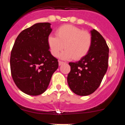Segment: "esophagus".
<instances>
[{"mask_svg": "<svg viewBox=\"0 0 125 125\" xmlns=\"http://www.w3.org/2000/svg\"><path fill=\"white\" fill-rule=\"evenodd\" d=\"M64 62L61 61H59V66H61V65H62V64H64Z\"/></svg>", "mask_w": 125, "mask_h": 125, "instance_id": "obj_1", "label": "esophagus"}]
</instances>
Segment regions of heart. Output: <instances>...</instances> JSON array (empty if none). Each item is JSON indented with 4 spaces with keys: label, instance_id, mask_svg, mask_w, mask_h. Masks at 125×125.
<instances>
[{
    "label": "heart",
    "instance_id": "1",
    "mask_svg": "<svg viewBox=\"0 0 125 125\" xmlns=\"http://www.w3.org/2000/svg\"><path fill=\"white\" fill-rule=\"evenodd\" d=\"M91 44L92 37L88 31L70 24L62 25L56 31V36L47 37V45L53 56L57 57L66 48L60 56L64 59H81L89 52Z\"/></svg>",
    "mask_w": 125,
    "mask_h": 125
}]
</instances>
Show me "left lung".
<instances>
[{
	"mask_svg": "<svg viewBox=\"0 0 125 125\" xmlns=\"http://www.w3.org/2000/svg\"><path fill=\"white\" fill-rule=\"evenodd\" d=\"M92 44L89 52L79 61L69 62L68 83L71 91L88 96L98 89L108 67L109 48L106 41L95 29L90 31Z\"/></svg>",
	"mask_w": 125,
	"mask_h": 125,
	"instance_id": "left-lung-1",
	"label": "left lung"
}]
</instances>
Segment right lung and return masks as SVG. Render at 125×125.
<instances>
[{"label":"right lung","instance_id":"right-lung-1","mask_svg":"<svg viewBox=\"0 0 125 125\" xmlns=\"http://www.w3.org/2000/svg\"><path fill=\"white\" fill-rule=\"evenodd\" d=\"M49 22L36 23L17 36L11 51V74L19 89L28 95L46 91L58 61L51 54L47 37L52 32Z\"/></svg>","mask_w":125,"mask_h":125}]
</instances>
